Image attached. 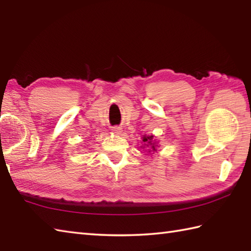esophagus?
Listing matches in <instances>:
<instances>
[{
  "label": "esophagus",
  "instance_id": "1",
  "mask_svg": "<svg viewBox=\"0 0 251 251\" xmlns=\"http://www.w3.org/2000/svg\"><path fill=\"white\" fill-rule=\"evenodd\" d=\"M112 130H113L115 134H120V132H122V128H121V127H119V126L112 127Z\"/></svg>",
  "mask_w": 251,
  "mask_h": 251
}]
</instances>
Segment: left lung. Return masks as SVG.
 <instances>
[{
	"mask_svg": "<svg viewBox=\"0 0 251 251\" xmlns=\"http://www.w3.org/2000/svg\"><path fill=\"white\" fill-rule=\"evenodd\" d=\"M152 139H153V136H150V137H145V138H143V142H147V143H148V146H151V148H152V150H153V151H156L155 145H154V143H152ZM148 146H147V147H148Z\"/></svg>",
	"mask_w": 251,
	"mask_h": 251,
	"instance_id": "obj_1",
	"label": "left lung"
}]
</instances>
